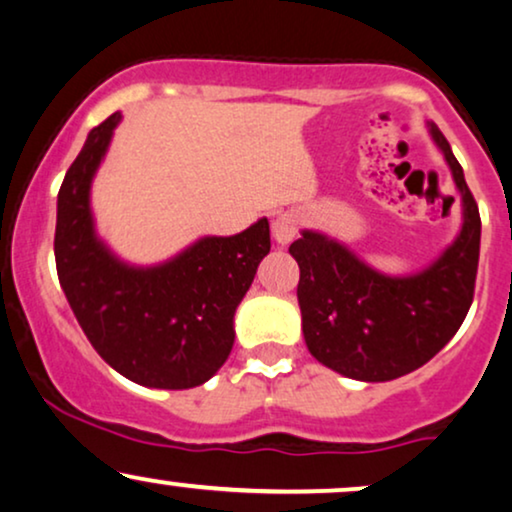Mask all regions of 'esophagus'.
Here are the masks:
<instances>
[{
	"label": "esophagus",
	"mask_w": 512,
	"mask_h": 512,
	"mask_svg": "<svg viewBox=\"0 0 512 512\" xmlns=\"http://www.w3.org/2000/svg\"><path fill=\"white\" fill-rule=\"evenodd\" d=\"M299 232V216L296 213H280L273 220V239L277 244H289Z\"/></svg>",
	"instance_id": "obj_1"
}]
</instances>
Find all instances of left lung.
Listing matches in <instances>:
<instances>
[{
  "mask_svg": "<svg viewBox=\"0 0 512 512\" xmlns=\"http://www.w3.org/2000/svg\"><path fill=\"white\" fill-rule=\"evenodd\" d=\"M430 132L463 199L460 235L430 268L408 277L382 275L313 230L289 246L301 270L296 296L308 351L351 380L389 382L418 370L451 342L475 296L479 208L451 144L434 123Z\"/></svg>",
  "mask_w": 512,
  "mask_h": 512,
  "instance_id": "8db88e82",
  "label": "left lung"
}]
</instances>
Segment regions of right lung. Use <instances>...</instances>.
Wrapping results in <instances>:
<instances>
[{"label":"right lung","instance_id":"1","mask_svg":"<svg viewBox=\"0 0 512 512\" xmlns=\"http://www.w3.org/2000/svg\"><path fill=\"white\" fill-rule=\"evenodd\" d=\"M121 113L99 123L56 201L54 256L63 294L94 351L128 380L192 389L235 344V311L270 251L268 220L232 237H204L168 263L132 268L94 235L90 185Z\"/></svg>","mask_w":512,"mask_h":512}]
</instances>
